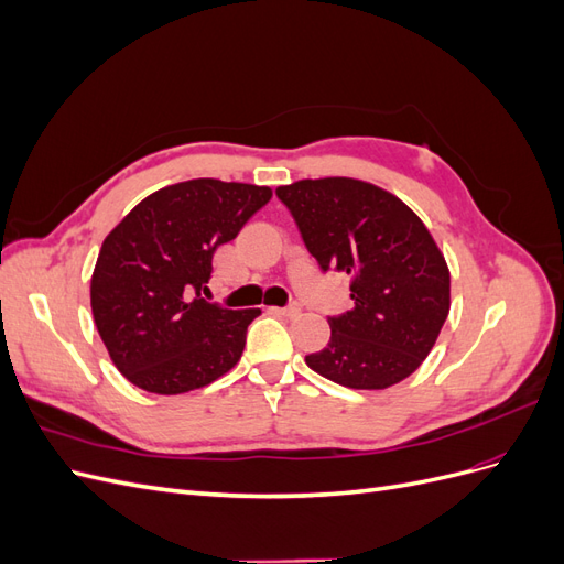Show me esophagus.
Here are the masks:
<instances>
[{"label":"esophagus","instance_id":"obj_1","mask_svg":"<svg viewBox=\"0 0 564 564\" xmlns=\"http://www.w3.org/2000/svg\"><path fill=\"white\" fill-rule=\"evenodd\" d=\"M275 313H280V315H284L289 319H294V317L301 315V308L294 303V305H286V308H275Z\"/></svg>","mask_w":564,"mask_h":564}]
</instances>
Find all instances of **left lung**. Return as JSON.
Instances as JSON below:
<instances>
[{"label":"left lung","instance_id":"obj_1","mask_svg":"<svg viewBox=\"0 0 564 564\" xmlns=\"http://www.w3.org/2000/svg\"><path fill=\"white\" fill-rule=\"evenodd\" d=\"M319 268L350 275L355 308L329 317L327 348L305 365L338 386L383 390L429 357L449 315V268L402 199L357 178L280 185Z\"/></svg>","mask_w":564,"mask_h":564}]
</instances>
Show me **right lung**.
<instances>
[{"instance_id":"add662e5","label":"right lung","mask_w":564,"mask_h":564,"mask_svg":"<svg viewBox=\"0 0 564 564\" xmlns=\"http://www.w3.org/2000/svg\"><path fill=\"white\" fill-rule=\"evenodd\" d=\"M265 185L193 178L148 195L100 247L91 311L115 367L158 395L209 386L240 362L261 311L202 299L214 251L270 202Z\"/></svg>"}]
</instances>
